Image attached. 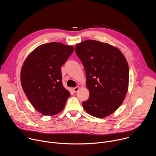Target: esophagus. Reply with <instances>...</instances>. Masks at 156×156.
<instances>
[{
	"instance_id": "34e87169",
	"label": "esophagus",
	"mask_w": 156,
	"mask_h": 156,
	"mask_svg": "<svg viewBox=\"0 0 156 156\" xmlns=\"http://www.w3.org/2000/svg\"><path fill=\"white\" fill-rule=\"evenodd\" d=\"M80 89V87L79 86H76V87H74V88H73V91L74 92H77L78 90Z\"/></svg>"
}]
</instances>
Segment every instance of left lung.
<instances>
[{
    "label": "left lung",
    "instance_id": "obj_1",
    "mask_svg": "<svg viewBox=\"0 0 156 156\" xmlns=\"http://www.w3.org/2000/svg\"><path fill=\"white\" fill-rule=\"evenodd\" d=\"M75 53L84 66L89 90L88 100L82 102L84 109L96 118L109 116L127 92L129 69L124 56L116 47L91 40L77 44Z\"/></svg>",
    "mask_w": 156,
    "mask_h": 156
}]
</instances>
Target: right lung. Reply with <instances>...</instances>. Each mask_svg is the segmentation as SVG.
I'll use <instances>...</instances> for the list:
<instances>
[{
    "mask_svg": "<svg viewBox=\"0 0 156 156\" xmlns=\"http://www.w3.org/2000/svg\"><path fill=\"white\" fill-rule=\"evenodd\" d=\"M74 51L72 46L51 42L38 46L23 66L21 82L32 106L45 116L64 108L70 94L62 84L61 67Z\"/></svg>",
    "mask_w": 156,
    "mask_h": 156,
    "instance_id": "add662e5",
    "label": "right lung"
}]
</instances>
